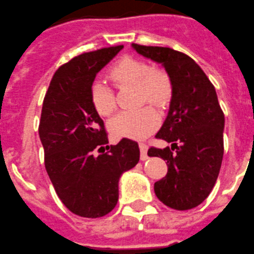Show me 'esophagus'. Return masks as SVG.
<instances>
[{"label": "esophagus", "instance_id": "esophagus-1", "mask_svg": "<svg viewBox=\"0 0 254 254\" xmlns=\"http://www.w3.org/2000/svg\"><path fill=\"white\" fill-rule=\"evenodd\" d=\"M139 147H140V159H141L142 161L149 159V156H147V145L145 144V142H140Z\"/></svg>", "mask_w": 254, "mask_h": 254}]
</instances>
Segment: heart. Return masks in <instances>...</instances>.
I'll return each instance as SVG.
<instances>
[{"label":"heart","instance_id":"1","mask_svg":"<svg viewBox=\"0 0 254 254\" xmlns=\"http://www.w3.org/2000/svg\"><path fill=\"white\" fill-rule=\"evenodd\" d=\"M109 77L117 84H136L137 103L145 102L162 107L166 104L172 93V83L169 74L160 68H151L142 59L125 57L113 64ZM89 99L93 109L100 117H109L115 110V98L113 90L102 80L92 83ZM160 117L151 107H144L135 112H123L113 118L109 130L115 137L142 139L159 127Z\"/></svg>","mask_w":254,"mask_h":254}]
</instances>
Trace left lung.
<instances>
[{
	"mask_svg": "<svg viewBox=\"0 0 254 254\" xmlns=\"http://www.w3.org/2000/svg\"><path fill=\"white\" fill-rule=\"evenodd\" d=\"M145 58L160 63L172 83L169 113L156 134L171 147H150L147 155L166 160L167 174L155 182V195L174 210L193 208L207 198L223 157L225 115L215 87L200 65L167 47L131 44Z\"/></svg>",
	"mask_w": 254,
	"mask_h": 254,
	"instance_id": "left-lung-1",
	"label": "left lung"
}]
</instances>
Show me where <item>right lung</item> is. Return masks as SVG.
I'll use <instances>...</instances> for the list:
<instances>
[{"instance_id": "add662e5", "label": "right lung", "mask_w": 254, "mask_h": 254, "mask_svg": "<svg viewBox=\"0 0 254 254\" xmlns=\"http://www.w3.org/2000/svg\"><path fill=\"white\" fill-rule=\"evenodd\" d=\"M123 47L70 59L54 73L43 100L38 131L47 174L62 202L80 217L109 213L119 198L120 176L140 159L139 145L132 140L107 145L104 123L89 99L95 75Z\"/></svg>"}]
</instances>
